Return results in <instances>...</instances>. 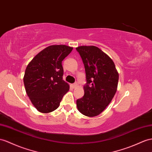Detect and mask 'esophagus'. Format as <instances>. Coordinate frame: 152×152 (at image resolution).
Listing matches in <instances>:
<instances>
[{
    "mask_svg": "<svg viewBox=\"0 0 152 152\" xmlns=\"http://www.w3.org/2000/svg\"><path fill=\"white\" fill-rule=\"evenodd\" d=\"M77 86H78V84L77 83V82L72 85V87L73 88H76Z\"/></svg>",
    "mask_w": 152,
    "mask_h": 152,
    "instance_id": "1",
    "label": "esophagus"
}]
</instances>
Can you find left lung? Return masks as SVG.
Listing matches in <instances>:
<instances>
[{"instance_id": "obj_1", "label": "left lung", "mask_w": 152, "mask_h": 152, "mask_svg": "<svg viewBox=\"0 0 152 152\" xmlns=\"http://www.w3.org/2000/svg\"><path fill=\"white\" fill-rule=\"evenodd\" d=\"M76 49L84 64L87 81L83 97L76 101L77 108L86 116L98 115L114 98L119 74L114 61L97 47L80 46Z\"/></svg>"}]
</instances>
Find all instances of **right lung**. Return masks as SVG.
I'll use <instances>...</instances> for the list:
<instances>
[{"mask_svg":"<svg viewBox=\"0 0 152 152\" xmlns=\"http://www.w3.org/2000/svg\"><path fill=\"white\" fill-rule=\"evenodd\" d=\"M72 48L65 45H50L29 62L26 69L24 83L27 94L37 110L49 113L59 107L69 85L63 80L61 61Z\"/></svg>","mask_w":152,"mask_h":152,"instance_id":"1","label":"right lung"}]
</instances>
